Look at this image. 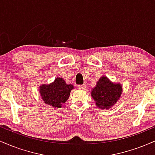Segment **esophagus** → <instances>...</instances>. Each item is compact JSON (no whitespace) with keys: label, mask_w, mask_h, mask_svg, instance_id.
<instances>
[{"label":"esophagus","mask_w":155,"mask_h":155,"mask_svg":"<svg viewBox=\"0 0 155 155\" xmlns=\"http://www.w3.org/2000/svg\"><path fill=\"white\" fill-rule=\"evenodd\" d=\"M78 88L79 89V90H84V89H85L86 88V86H85V85H82V84H81V85H78Z\"/></svg>","instance_id":"esophagus-1"}]
</instances>
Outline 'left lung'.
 I'll list each match as a JSON object with an SVG mask.
<instances>
[{"mask_svg": "<svg viewBox=\"0 0 155 155\" xmlns=\"http://www.w3.org/2000/svg\"><path fill=\"white\" fill-rule=\"evenodd\" d=\"M122 89L119 84H113L107 77H101L92 90L91 95L97 107L108 108L119 100Z\"/></svg>", "mask_w": 155, "mask_h": 155, "instance_id": "8db88e82", "label": "left lung"}]
</instances>
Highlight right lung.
<instances>
[{
  "mask_svg": "<svg viewBox=\"0 0 155 155\" xmlns=\"http://www.w3.org/2000/svg\"><path fill=\"white\" fill-rule=\"evenodd\" d=\"M74 86L67 84L62 78H57L53 83L40 87V93L44 103L55 108H61L68 99Z\"/></svg>",
  "mask_w": 155,
  "mask_h": 155,
  "instance_id": "add662e5",
  "label": "right lung"
}]
</instances>
